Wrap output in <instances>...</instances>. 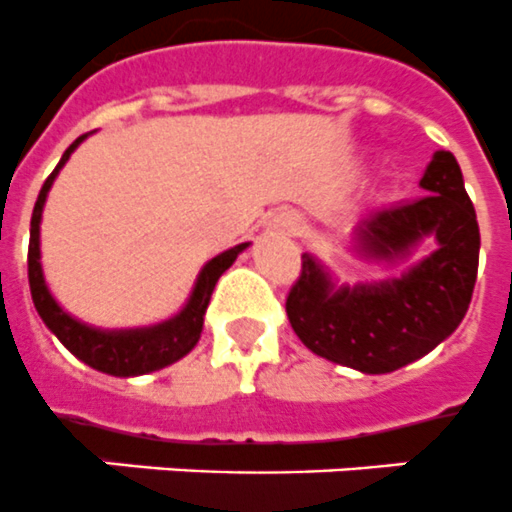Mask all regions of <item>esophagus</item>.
Masks as SVG:
<instances>
[{"mask_svg":"<svg viewBox=\"0 0 512 512\" xmlns=\"http://www.w3.org/2000/svg\"><path fill=\"white\" fill-rule=\"evenodd\" d=\"M278 226L284 228V231H289V234H302V231H305V223H302L299 215H281V218H278Z\"/></svg>","mask_w":512,"mask_h":512,"instance_id":"obj_1","label":"esophagus"}]
</instances>
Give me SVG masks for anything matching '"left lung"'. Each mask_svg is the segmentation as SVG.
Segmentation results:
<instances>
[{
  "instance_id": "8db88e82",
  "label": "left lung",
  "mask_w": 512,
  "mask_h": 512,
  "mask_svg": "<svg viewBox=\"0 0 512 512\" xmlns=\"http://www.w3.org/2000/svg\"><path fill=\"white\" fill-rule=\"evenodd\" d=\"M413 202L376 207L357 226L371 257L405 255L423 236L439 249L400 281L331 292L326 273L302 255L286 294V315L307 350L363 373H389L413 363L460 326L479 273V223L452 152H436Z\"/></svg>"
}]
</instances>
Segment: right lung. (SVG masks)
<instances>
[{
  "mask_svg": "<svg viewBox=\"0 0 512 512\" xmlns=\"http://www.w3.org/2000/svg\"><path fill=\"white\" fill-rule=\"evenodd\" d=\"M83 141L78 136L68 149L62 160L57 162V168L52 170L39 191V199L33 205L31 215V242H28V284H31V297L33 305L39 310L41 321L52 328V334L68 347L78 360H83L91 368H97L110 376H139V373L157 371L165 365L176 363L178 357H184L186 352L199 342L202 334V321H205V310L210 305V294H213L218 278L223 276V270L231 268L236 255L242 252L247 244L228 249L223 255L213 257L205 265V270L199 273V281L194 286L189 305L176 315L173 321L160 323L155 328H141V331H97V328L83 326V323L73 321L68 313H62L60 305L54 302L49 294L44 276H41V263H39V223H41V210H44V199L52 186L57 170L65 165L70 152Z\"/></svg>",
  "mask_w": 512,
  "mask_h": 512,
  "instance_id": "1",
  "label": "right lung"
}]
</instances>
